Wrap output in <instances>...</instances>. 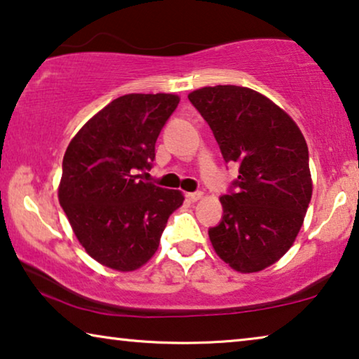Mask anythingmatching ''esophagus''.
<instances>
[{
    "label": "esophagus",
    "instance_id": "1",
    "mask_svg": "<svg viewBox=\"0 0 359 359\" xmlns=\"http://www.w3.org/2000/svg\"><path fill=\"white\" fill-rule=\"evenodd\" d=\"M201 196H203L201 191H194V194H187V195H185L187 200L191 201V203H195V201H198V200H201Z\"/></svg>",
    "mask_w": 359,
    "mask_h": 359
}]
</instances>
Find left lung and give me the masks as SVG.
<instances>
[{
  "label": "left lung",
  "instance_id": "obj_1",
  "mask_svg": "<svg viewBox=\"0 0 359 359\" xmlns=\"http://www.w3.org/2000/svg\"><path fill=\"white\" fill-rule=\"evenodd\" d=\"M210 124L226 163H238L235 194L210 229L214 251L250 274L277 263L295 242L313 195L308 145L295 121L247 87L216 85L189 95Z\"/></svg>",
  "mask_w": 359,
  "mask_h": 359
}]
</instances>
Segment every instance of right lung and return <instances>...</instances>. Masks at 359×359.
<instances>
[{
    "instance_id": "obj_1",
    "label": "right lung",
    "mask_w": 359,
    "mask_h": 359,
    "mask_svg": "<svg viewBox=\"0 0 359 359\" xmlns=\"http://www.w3.org/2000/svg\"><path fill=\"white\" fill-rule=\"evenodd\" d=\"M180 98L130 93L112 100L76 133L64 153L57 198L74 233L100 264L140 269L156 253L180 190L138 180Z\"/></svg>"
}]
</instances>
